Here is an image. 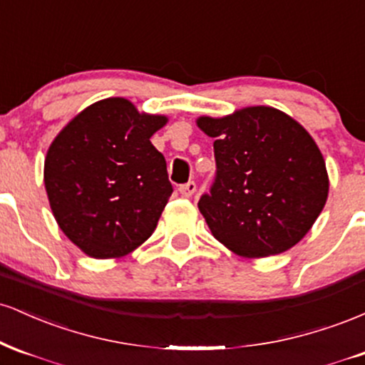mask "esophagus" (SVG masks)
<instances>
[{
  "instance_id": "obj_1",
  "label": "esophagus",
  "mask_w": 365,
  "mask_h": 365,
  "mask_svg": "<svg viewBox=\"0 0 365 365\" xmlns=\"http://www.w3.org/2000/svg\"><path fill=\"white\" fill-rule=\"evenodd\" d=\"M195 190H197V185H195V182H188V183H183V185H180L178 187V192L180 194H182V197H192L195 194Z\"/></svg>"
}]
</instances>
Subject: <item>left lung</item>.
I'll return each instance as SVG.
<instances>
[{"instance_id":"obj_1","label":"left lung","mask_w":365,"mask_h":365,"mask_svg":"<svg viewBox=\"0 0 365 365\" xmlns=\"http://www.w3.org/2000/svg\"><path fill=\"white\" fill-rule=\"evenodd\" d=\"M197 127L215 139L216 180L197 204L212 237L249 259L299 244L329 192L324 158L311 133L271 106L199 116Z\"/></svg>"}]
</instances>
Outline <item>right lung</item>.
<instances>
[{"instance_id": "right-lung-1", "label": "right lung", "mask_w": 365, "mask_h": 365, "mask_svg": "<svg viewBox=\"0 0 365 365\" xmlns=\"http://www.w3.org/2000/svg\"><path fill=\"white\" fill-rule=\"evenodd\" d=\"M166 123L168 116L108 98L78 113L49 145V206L61 232L89 257H123L156 230L173 187L150 137Z\"/></svg>"}]
</instances>
